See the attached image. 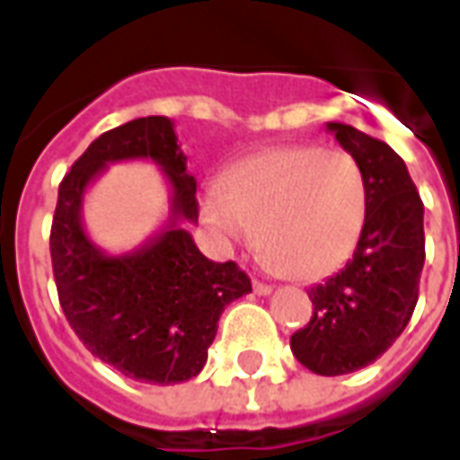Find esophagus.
Masks as SVG:
<instances>
[{
	"label": "esophagus",
	"mask_w": 460,
	"mask_h": 460,
	"mask_svg": "<svg viewBox=\"0 0 460 460\" xmlns=\"http://www.w3.org/2000/svg\"><path fill=\"white\" fill-rule=\"evenodd\" d=\"M252 289L257 296H267V294H271V284H264V281H257L254 279Z\"/></svg>",
	"instance_id": "esophagus-1"
}]
</instances>
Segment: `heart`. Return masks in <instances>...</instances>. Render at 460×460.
I'll return each instance as SVG.
<instances>
[{
	"instance_id": "1",
	"label": "heart",
	"mask_w": 460,
	"mask_h": 460,
	"mask_svg": "<svg viewBox=\"0 0 460 460\" xmlns=\"http://www.w3.org/2000/svg\"><path fill=\"white\" fill-rule=\"evenodd\" d=\"M203 213L223 243L257 247L294 279H323L343 267L367 220V183L353 154L284 144L227 171L208 190Z\"/></svg>"
}]
</instances>
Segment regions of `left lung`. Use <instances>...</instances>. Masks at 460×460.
Segmentation results:
<instances>
[{
  "label": "left lung",
  "instance_id": "8db88e82",
  "mask_svg": "<svg viewBox=\"0 0 460 460\" xmlns=\"http://www.w3.org/2000/svg\"><path fill=\"white\" fill-rule=\"evenodd\" d=\"M367 183V220L343 270L308 289L314 316L291 336V353L316 375H348L375 363L407 328L424 267V203L390 144L328 122Z\"/></svg>",
  "mask_w": 460,
  "mask_h": 460
}]
</instances>
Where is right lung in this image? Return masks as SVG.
Returning <instances> with one entry per match:
<instances>
[{"instance_id":"right-lung-1","label":"right lung","mask_w":460,"mask_h":460,"mask_svg":"<svg viewBox=\"0 0 460 460\" xmlns=\"http://www.w3.org/2000/svg\"><path fill=\"white\" fill-rule=\"evenodd\" d=\"M152 158L172 186L161 234L127 255H107L82 227L84 189L107 163ZM196 223V179L169 117H139L100 134L58 186L51 226L56 289L70 328L90 353L127 377L176 385L208 360L217 321L230 301L252 291L234 262H213L181 223Z\"/></svg>"}]
</instances>
